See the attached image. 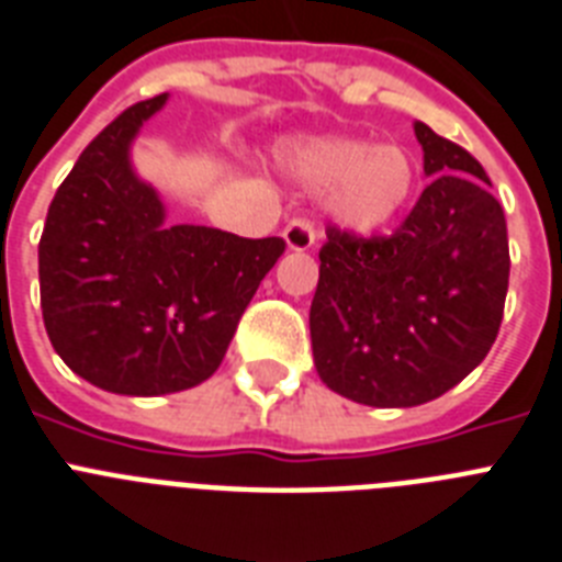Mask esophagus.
Masks as SVG:
<instances>
[{
  "instance_id": "esophagus-1",
  "label": "esophagus",
  "mask_w": 562,
  "mask_h": 562,
  "mask_svg": "<svg viewBox=\"0 0 562 562\" xmlns=\"http://www.w3.org/2000/svg\"><path fill=\"white\" fill-rule=\"evenodd\" d=\"M282 239L289 245V251H308L311 245L317 243V228L308 220H291L282 231Z\"/></svg>"
}]
</instances>
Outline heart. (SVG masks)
Wrapping results in <instances>:
<instances>
[{
    "instance_id": "obj_1",
    "label": "heart",
    "mask_w": 562,
    "mask_h": 562,
    "mask_svg": "<svg viewBox=\"0 0 562 562\" xmlns=\"http://www.w3.org/2000/svg\"><path fill=\"white\" fill-rule=\"evenodd\" d=\"M280 165L305 191H328L334 216L360 234L394 223L417 186V168L408 150L353 136L291 139L280 148Z\"/></svg>"
}]
</instances>
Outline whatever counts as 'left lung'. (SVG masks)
<instances>
[{
    "label": "left lung",
    "instance_id": "1",
    "mask_svg": "<svg viewBox=\"0 0 562 562\" xmlns=\"http://www.w3.org/2000/svg\"><path fill=\"white\" fill-rule=\"evenodd\" d=\"M431 186L391 237L328 228L311 303L325 385L353 403L412 408L477 369L497 339L508 234L483 165L414 122Z\"/></svg>",
    "mask_w": 562,
    "mask_h": 562
}]
</instances>
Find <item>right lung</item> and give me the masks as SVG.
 <instances>
[{"label": "right lung", "mask_w": 562, "mask_h": 562, "mask_svg": "<svg viewBox=\"0 0 562 562\" xmlns=\"http://www.w3.org/2000/svg\"><path fill=\"white\" fill-rule=\"evenodd\" d=\"M168 93L120 113L56 191L40 239L42 319L74 374L159 397L205 383L243 311L282 257L280 237L168 225L131 145Z\"/></svg>", "instance_id": "right-lung-1"}]
</instances>
